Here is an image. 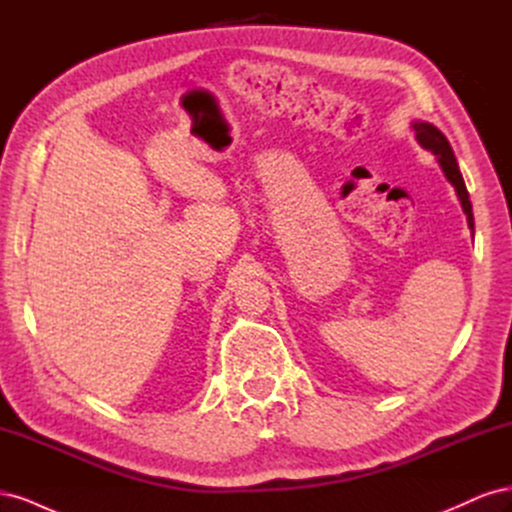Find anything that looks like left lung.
<instances>
[{"instance_id": "8db88e82", "label": "left lung", "mask_w": 512, "mask_h": 512, "mask_svg": "<svg viewBox=\"0 0 512 512\" xmlns=\"http://www.w3.org/2000/svg\"><path fill=\"white\" fill-rule=\"evenodd\" d=\"M414 130H416V136H418V143H421L425 149H429L433 156L438 158V162H440V166L444 170V175L448 177V181L455 185L457 196L461 200V207H463V211H466V215H468V224L474 230V215H472L470 194L466 190V181H463V177H461V170L457 166L455 153H453L451 145H448L446 136L438 128H433L431 123H414Z\"/></svg>"}]
</instances>
